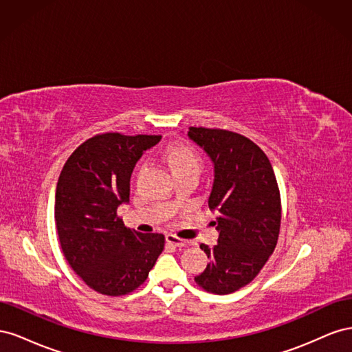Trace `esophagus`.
<instances>
[{"label": "esophagus", "mask_w": 352, "mask_h": 352, "mask_svg": "<svg viewBox=\"0 0 352 352\" xmlns=\"http://www.w3.org/2000/svg\"><path fill=\"white\" fill-rule=\"evenodd\" d=\"M166 241H167V243L173 245V247H176V248H182V247H185V245H186V241L180 239V238L175 236V235H166Z\"/></svg>", "instance_id": "esophagus-1"}]
</instances>
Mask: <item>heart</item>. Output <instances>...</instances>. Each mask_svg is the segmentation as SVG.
<instances>
[{"label": "heart", "instance_id": "1", "mask_svg": "<svg viewBox=\"0 0 352 352\" xmlns=\"http://www.w3.org/2000/svg\"><path fill=\"white\" fill-rule=\"evenodd\" d=\"M167 160L168 164L172 167L173 173H182L189 172V170H195L199 172L201 160L192 146L186 144H176L167 148Z\"/></svg>", "mask_w": 352, "mask_h": 352}]
</instances>
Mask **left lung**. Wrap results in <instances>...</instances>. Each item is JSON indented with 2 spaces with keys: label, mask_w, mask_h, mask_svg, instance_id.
Listing matches in <instances>:
<instances>
[{
  "label": "left lung",
  "mask_w": 352,
  "mask_h": 352,
  "mask_svg": "<svg viewBox=\"0 0 352 352\" xmlns=\"http://www.w3.org/2000/svg\"><path fill=\"white\" fill-rule=\"evenodd\" d=\"M189 140L214 166L208 207L219 212L217 245L201 243L210 263L195 282L217 295L248 285L273 254L280 230V194L273 167L258 145L239 133L189 127Z\"/></svg>",
  "instance_id": "8db88e82"
}]
</instances>
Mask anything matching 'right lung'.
Returning a JSON list of instances; mask_svg holds the SVG:
<instances>
[{
    "instance_id": "add662e5",
    "label": "right lung",
    "mask_w": 352,
    "mask_h": 352,
    "mask_svg": "<svg viewBox=\"0 0 352 352\" xmlns=\"http://www.w3.org/2000/svg\"><path fill=\"white\" fill-rule=\"evenodd\" d=\"M160 135L102 133L79 145L56 190V226L70 267L94 291L119 296L141 286L164 250L162 233L124 228L117 207L129 202L131 176Z\"/></svg>"
}]
</instances>
